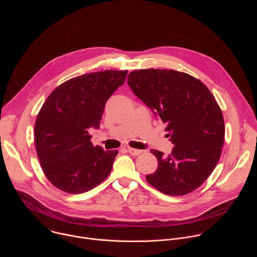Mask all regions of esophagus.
<instances>
[{
  "label": "esophagus",
  "mask_w": 257,
  "mask_h": 257,
  "mask_svg": "<svg viewBox=\"0 0 257 257\" xmlns=\"http://www.w3.org/2000/svg\"><path fill=\"white\" fill-rule=\"evenodd\" d=\"M128 152L132 156H138V155H140L142 153V151L136 150V149H132V148H128Z\"/></svg>",
  "instance_id": "esophagus-1"
}]
</instances>
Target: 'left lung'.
Here are the masks:
<instances>
[{
    "label": "left lung",
    "mask_w": 257,
    "mask_h": 257,
    "mask_svg": "<svg viewBox=\"0 0 257 257\" xmlns=\"http://www.w3.org/2000/svg\"><path fill=\"white\" fill-rule=\"evenodd\" d=\"M127 83L167 124L174 144L168 156L151 151L159 166L146 181L167 195L194 191L215 168L224 144V118L214 96L198 79L174 70L132 71Z\"/></svg>",
    "instance_id": "left-lung-1"
}]
</instances>
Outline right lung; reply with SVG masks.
<instances>
[{"label": "right lung", "instance_id": "add662e5", "mask_svg": "<svg viewBox=\"0 0 257 257\" xmlns=\"http://www.w3.org/2000/svg\"><path fill=\"white\" fill-rule=\"evenodd\" d=\"M127 71L105 70L67 80L47 98L34 126L35 148L52 184L68 193L86 192L112 171L118 151L90 142L106 100L124 84Z\"/></svg>", "mask_w": 257, "mask_h": 257}]
</instances>
